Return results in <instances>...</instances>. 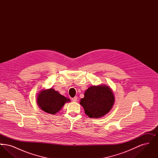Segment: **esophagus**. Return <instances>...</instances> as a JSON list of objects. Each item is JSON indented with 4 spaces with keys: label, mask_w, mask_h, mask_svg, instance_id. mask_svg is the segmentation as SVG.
Masks as SVG:
<instances>
[{
    "label": "esophagus",
    "mask_w": 158,
    "mask_h": 158,
    "mask_svg": "<svg viewBox=\"0 0 158 158\" xmlns=\"http://www.w3.org/2000/svg\"><path fill=\"white\" fill-rule=\"evenodd\" d=\"M72 100L73 101V102H76L77 101V97H75L74 98H72Z\"/></svg>",
    "instance_id": "esophagus-1"
}]
</instances>
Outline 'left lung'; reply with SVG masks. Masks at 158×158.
<instances>
[{"instance_id":"left-lung-1","label":"left lung","mask_w":158,"mask_h":158,"mask_svg":"<svg viewBox=\"0 0 158 158\" xmlns=\"http://www.w3.org/2000/svg\"><path fill=\"white\" fill-rule=\"evenodd\" d=\"M114 102L115 97L111 88L105 85H92L86 90L80 104L89 117L99 118L111 111Z\"/></svg>"}]
</instances>
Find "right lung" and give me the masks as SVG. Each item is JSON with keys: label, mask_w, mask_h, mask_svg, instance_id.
I'll return each mask as SVG.
<instances>
[{"label": "right lung", "mask_w": 158, "mask_h": 158, "mask_svg": "<svg viewBox=\"0 0 158 158\" xmlns=\"http://www.w3.org/2000/svg\"><path fill=\"white\" fill-rule=\"evenodd\" d=\"M70 101L69 98L61 95L52 88L40 90L37 97V103L40 108L53 115L59 112L64 104Z\"/></svg>", "instance_id": "obj_1"}]
</instances>
